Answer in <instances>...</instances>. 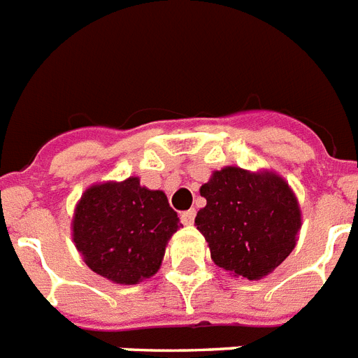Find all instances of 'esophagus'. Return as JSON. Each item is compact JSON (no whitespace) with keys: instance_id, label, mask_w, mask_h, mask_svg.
<instances>
[{"instance_id":"34e87169","label":"esophagus","mask_w":358,"mask_h":358,"mask_svg":"<svg viewBox=\"0 0 358 358\" xmlns=\"http://www.w3.org/2000/svg\"><path fill=\"white\" fill-rule=\"evenodd\" d=\"M195 215H196L195 210H185V212H182L180 219H182V223L184 224H191L193 221H195Z\"/></svg>"}]
</instances>
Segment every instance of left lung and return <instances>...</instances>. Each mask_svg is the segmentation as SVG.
Wrapping results in <instances>:
<instances>
[{
  "label": "left lung",
  "instance_id": "8db88e82",
  "mask_svg": "<svg viewBox=\"0 0 358 358\" xmlns=\"http://www.w3.org/2000/svg\"><path fill=\"white\" fill-rule=\"evenodd\" d=\"M201 195L206 206L196 213L195 224L219 267L258 280L294 250L299 204L278 174L224 167L202 185Z\"/></svg>",
  "mask_w": 358,
  "mask_h": 358
}]
</instances>
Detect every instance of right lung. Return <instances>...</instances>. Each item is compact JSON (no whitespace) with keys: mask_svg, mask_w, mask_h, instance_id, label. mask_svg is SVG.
Returning a JSON list of instances; mask_svg holds the SVG:
<instances>
[{"mask_svg":"<svg viewBox=\"0 0 358 358\" xmlns=\"http://www.w3.org/2000/svg\"><path fill=\"white\" fill-rule=\"evenodd\" d=\"M178 213L163 191L139 178L92 185L76 208L74 243L92 271L117 284H137L159 269Z\"/></svg>","mask_w":358,"mask_h":358,"instance_id":"1","label":"right lung"}]
</instances>
